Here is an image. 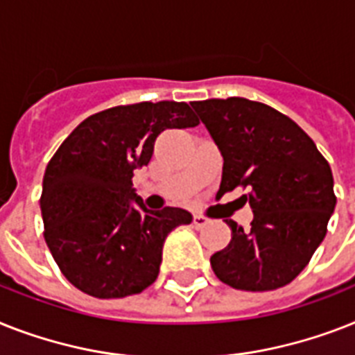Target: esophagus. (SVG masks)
I'll return each mask as SVG.
<instances>
[{
    "label": "esophagus",
    "instance_id": "esophagus-1",
    "mask_svg": "<svg viewBox=\"0 0 355 355\" xmlns=\"http://www.w3.org/2000/svg\"><path fill=\"white\" fill-rule=\"evenodd\" d=\"M207 224H209V220H207L204 215H195V217H193V226L197 227V230H202Z\"/></svg>",
    "mask_w": 355,
    "mask_h": 355
}]
</instances>
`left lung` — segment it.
Segmentation results:
<instances>
[{"label": "left lung", "instance_id": "obj_1", "mask_svg": "<svg viewBox=\"0 0 355 355\" xmlns=\"http://www.w3.org/2000/svg\"><path fill=\"white\" fill-rule=\"evenodd\" d=\"M224 158L220 189L250 187V230L232 218V241L209 262L224 284L268 292L292 282L327 235L336 207L332 169L286 114L246 98L193 102Z\"/></svg>", "mask_w": 355, "mask_h": 355}]
</instances>
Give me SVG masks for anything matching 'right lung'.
<instances>
[{"instance_id":"add662e5","label":"right lung","mask_w":355,"mask_h":355,"mask_svg":"<svg viewBox=\"0 0 355 355\" xmlns=\"http://www.w3.org/2000/svg\"><path fill=\"white\" fill-rule=\"evenodd\" d=\"M198 125L184 102L118 105L85 118L54 153L40 198L45 243L71 284L98 299L144 292L157 281L164 241L191 213L153 211L132 187L166 129Z\"/></svg>"}]
</instances>
